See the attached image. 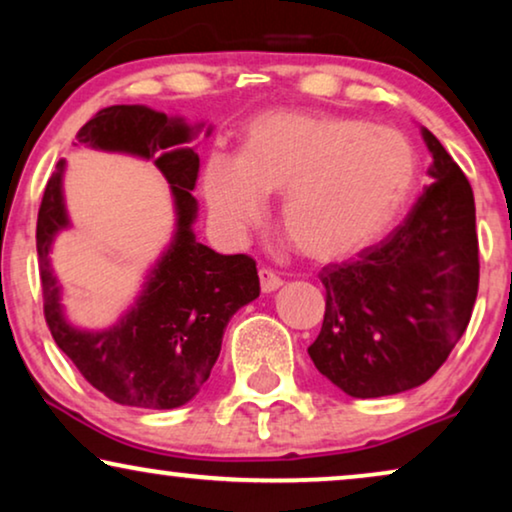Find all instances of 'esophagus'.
Masks as SVG:
<instances>
[{
  "label": "esophagus",
  "mask_w": 512,
  "mask_h": 512,
  "mask_svg": "<svg viewBox=\"0 0 512 512\" xmlns=\"http://www.w3.org/2000/svg\"><path fill=\"white\" fill-rule=\"evenodd\" d=\"M258 279H261V291L263 293H272V291H277L279 286H282V279H279L275 272L268 270V268L258 270Z\"/></svg>",
  "instance_id": "1"
}]
</instances>
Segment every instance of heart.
Wrapping results in <instances>:
<instances>
[{
  "mask_svg": "<svg viewBox=\"0 0 512 512\" xmlns=\"http://www.w3.org/2000/svg\"><path fill=\"white\" fill-rule=\"evenodd\" d=\"M417 174L415 146L394 128L275 111L247 125L240 158H207L202 193L228 240L263 219L265 195L282 193L284 233L305 256L328 261L380 240L408 207Z\"/></svg>",
  "mask_w": 512,
  "mask_h": 512,
  "instance_id": "1",
  "label": "heart"
}]
</instances>
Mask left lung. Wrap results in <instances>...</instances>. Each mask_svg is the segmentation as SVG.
Masks as SVG:
<instances>
[{
	"instance_id": "left-lung-1",
	"label": "left lung",
	"mask_w": 512,
	"mask_h": 512,
	"mask_svg": "<svg viewBox=\"0 0 512 512\" xmlns=\"http://www.w3.org/2000/svg\"><path fill=\"white\" fill-rule=\"evenodd\" d=\"M422 137L433 184L382 242L319 275L326 314L307 354L354 398L394 396L429 380L464 335L478 296L471 184L429 130Z\"/></svg>"
}]
</instances>
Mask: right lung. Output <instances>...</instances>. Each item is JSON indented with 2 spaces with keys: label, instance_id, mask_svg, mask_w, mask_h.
<instances>
[{
  "label": "right lung",
  "instance_id": "1",
  "mask_svg": "<svg viewBox=\"0 0 512 512\" xmlns=\"http://www.w3.org/2000/svg\"><path fill=\"white\" fill-rule=\"evenodd\" d=\"M202 128L144 104H116L97 111L76 135L90 149L151 160L170 184L177 216L172 240L146 272L135 303L107 328L93 331L67 319L48 256L55 237L72 226L62 191L65 160L46 184L37 219L46 324L79 373L114 403L149 410L186 405L212 373L230 317L261 293L254 258L216 254L195 240L198 200L191 191L200 158L188 144Z\"/></svg>",
  "mask_w": 512,
  "mask_h": 512
}]
</instances>
